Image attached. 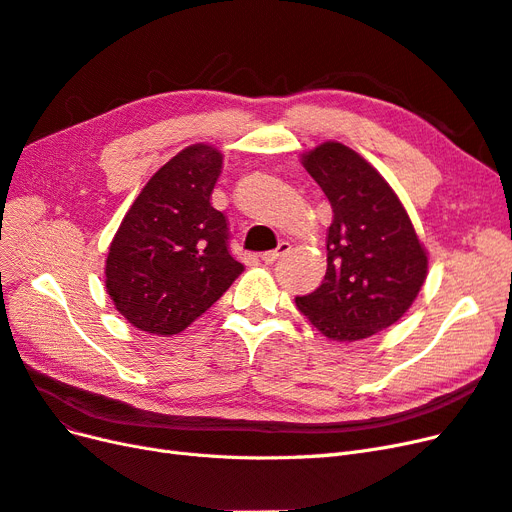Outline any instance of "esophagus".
<instances>
[{
	"label": "esophagus",
	"instance_id": "esophagus-1",
	"mask_svg": "<svg viewBox=\"0 0 512 512\" xmlns=\"http://www.w3.org/2000/svg\"><path fill=\"white\" fill-rule=\"evenodd\" d=\"M290 252V245L288 243H280V247H277V250H273V252H265L260 256V260L265 262V265H273L275 260H280L282 256H286Z\"/></svg>",
	"mask_w": 512,
	"mask_h": 512
}]
</instances>
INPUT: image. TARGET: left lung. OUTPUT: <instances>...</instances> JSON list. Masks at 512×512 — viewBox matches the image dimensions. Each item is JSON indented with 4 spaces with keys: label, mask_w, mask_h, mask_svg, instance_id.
Instances as JSON below:
<instances>
[{
    "label": "left lung",
    "mask_w": 512,
    "mask_h": 512,
    "mask_svg": "<svg viewBox=\"0 0 512 512\" xmlns=\"http://www.w3.org/2000/svg\"><path fill=\"white\" fill-rule=\"evenodd\" d=\"M301 164L327 194V275L297 307L333 342H361L389 329L421 292L429 254L395 190L354 149L327 141Z\"/></svg>",
    "instance_id": "1"
}]
</instances>
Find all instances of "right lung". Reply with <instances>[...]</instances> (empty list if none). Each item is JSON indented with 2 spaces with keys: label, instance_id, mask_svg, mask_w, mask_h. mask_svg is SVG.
I'll list each match as a JSON object with an SVG mask.
<instances>
[{
  "label": "right lung",
  "instance_id": "obj_1",
  "mask_svg": "<svg viewBox=\"0 0 512 512\" xmlns=\"http://www.w3.org/2000/svg\"><path fill=\"white\" fill-rule=\"evenodd\" d=\"M222 168L218 147H185L151 175L123 215L106 254L104 286L138 331H185L243 271L226 247L224 215L209 200Z\"/></svg>",
  "mask_w": 512,
  "mask_h": 512
}]
</instances>
